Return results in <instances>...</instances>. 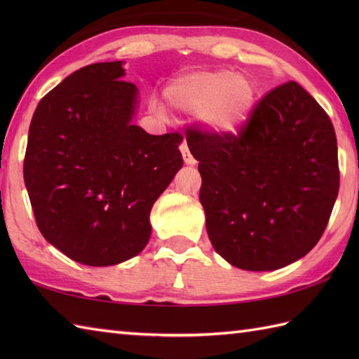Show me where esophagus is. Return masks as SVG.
<instances>
[{"instance_id": "1", "label": "esophagus", "mask_w": 359, "mask_h": 359, "mask_svg": "<svg viewBox=\"0 0 359 359\" xmlns=\"http://www.w3.org/2000/svg\"><path fill=\"white\" fill-rule=\"evenodd\" d=\"M180 151H182V156H184V160H185L187 165H194V163H196V158L191 156V152H189L187 142H182Z\"/></svg>"}]
</instances>
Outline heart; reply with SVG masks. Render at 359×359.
I'll return each mask as SVG.
<instances>
[{"instance_id": "1", "label": "heart", "mask_w": 359, "mask_h": 359, "mask_svg": "<svg viewBox=\"0 0 359 359\" xmlns=\"http://www.w3.org/2000/svg\"><path fill=\"white\" fill-rule=\"evenodd\" d=\"M172 108L199 114L205 131L216 137L238 134L247 123L256 104L255 81L231 69L191 71L175 77L165 90ZM152 108L163 116V108L152 103Z\"/></svg>"}]
</instances>
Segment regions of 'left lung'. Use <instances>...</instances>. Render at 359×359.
Returning a JSON list of instances; mask_svg holds the SVG:
<instances>
[{"mask_svg":"<svg viewBox=\"0 0 359 359\" xmlns=\"http://www.w3.org/2000/svg\"><path fill=\"white\" fill-rule=\"evenodd\" d=\"M199 199L212 247L242 270H278L306 256L339 191L337 135L327 112L296 81L271 89L230 137L189 126Z\"/></svg>","mask_w":359,"mask_h":359,"instance_id":"obj_1","label":"left lung"}]
</instances>
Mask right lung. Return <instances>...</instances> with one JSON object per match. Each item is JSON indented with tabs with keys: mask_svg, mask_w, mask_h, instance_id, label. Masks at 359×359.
Instances as JSON below:
<instances>
[{
	"mask_svg": "<svg viewBox=\"0 0 359 359\" xmlns=\"http://www.w3.org/2000/svg\"><path fill=\"white\" fill-rule=\"evenodd\" d=\"M121 65L81 67L41 98L22 166L38 230L90 266L125 262L147 247L152 205L184 165L182 134L133 125L137 88L121 80Z\"/></svg>",
	"mask_w": 359,
	"mask_h": 359,
	"instance_id": "add662e5",
	"label": "right lung"
}]
</instances>
